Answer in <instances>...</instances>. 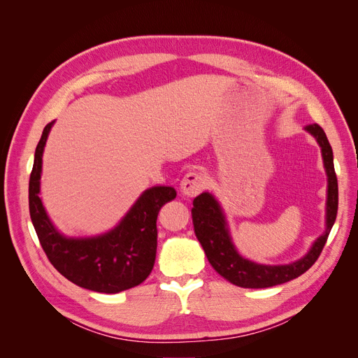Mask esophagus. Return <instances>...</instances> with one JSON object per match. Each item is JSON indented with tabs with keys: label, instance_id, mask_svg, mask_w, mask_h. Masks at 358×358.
Listing matches in <instances>:
<instances>
[{
	"label": "esophagus",
	"instance_id": "1",
	"mask_svg": "<svg viewBox=\"0 0 358 358\" xmlns=\"http://www.w3.org/2000/svg\"><path fill=\"white\" fill-rule=\"evenodd\" d=\"M206 185H207V178L204 173L192 171V172H187L185 178H182L180 189L185 196H196L204 190Z\"/></svg>",
	"mask_w": 358,
	"mask_h": 358
}]
</instances>
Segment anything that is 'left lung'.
Instances as JSON below:
<instances>
[{
    "label": "left lung",
    "instance_id": "obj_1",
    "mask_svg": "<svg viewBox=\"0 0 358 358\" xmlns=\"http://www.w3.org/2000/svg\"><path fill=\"white\" fill-rule=\"evenodd\" d=\"M306 130L315 137L320 146L324 159V166L328 177L327 189V230L322 236H319L313 246L304 257L293 262L290 264H259L248 259H243L237 252L236 246L231 242L230 231H228L227 221L221 206H219L215 196L208 192L198 195L194 199V208H192V221H194L195 234L203 246L207 259L213 269L222 275L225 280L245 289H264L272 287L277 284L287 282L293 278L308 271L322 252L327 243L328 234L331 231L337 216L338 207V187L337 177L333 162V150L329 145L327 134L322 127L317 124L307 125Z\"/></svg>",
    "mask_w": 358,
    "mask_h": 358
}]
</instances>
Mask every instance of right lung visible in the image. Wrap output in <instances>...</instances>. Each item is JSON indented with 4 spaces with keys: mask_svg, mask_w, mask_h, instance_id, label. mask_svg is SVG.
Listing matches in <instances>:
<instances>
[{
    "mask_svg": "<svg viewBox=\"0 0 358 358\" xmlns=\"http://www.w3.org/2000/svg\"><path fill=\"white\" fill-rule=\"evenodd\" d=\"M54 121L43 128L36 146L29 182L30 217L48 260L63 277L80 287L117 293L143 282L157 252V215L177 196L169 186L146 189L113 230L94 237H66L45 212L41 192L42 154Z\"/></svg>",
    "mask_w": 358,
    "mask_h": 358,
    "instance_id": "add662e5",
    "label": "right lung"
}]
</instances>
